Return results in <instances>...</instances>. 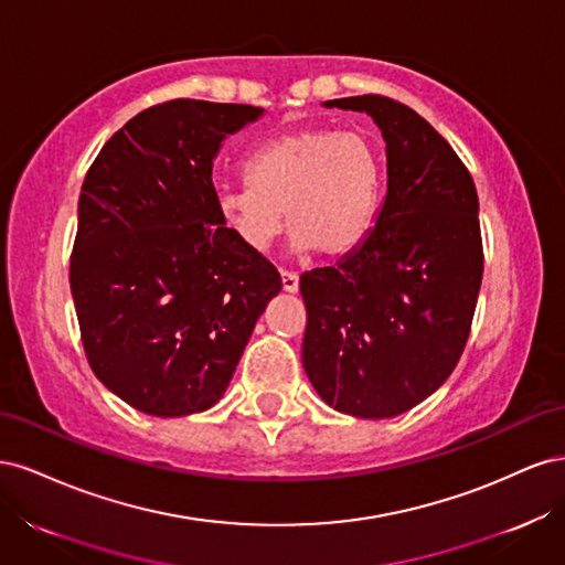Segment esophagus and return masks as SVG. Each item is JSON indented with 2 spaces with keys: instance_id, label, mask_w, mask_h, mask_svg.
<instances>
[{
  "instance_id": "obj_1",
  "label": "esophagus",
  "mask_w": 565,
  "mask_h": 565,
  "mask_svg": "<svg viewBox=\"0 0 565 565\" xmlns=\"http://www.w3.org/2000/svg\"><path fill=\"white\" fill-rule=\"evenodd\" d=\"M280 278H282V289L285 292H297L299 289V276L295 270H280Z\"/></svg>"
}]
</instances>
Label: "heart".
<instances>
[{
	"instance_id": "b5f03b06",
	"label": "heart",
	"mask_w": 565,
	"mask_h": 565,
	"mask_svg": "<svg viewBox=\"0 0 565 565\" xmlns=\"http://www.w3.org/2000/svg\"><path fill=\"white\" fill-rule=\"evenodd\" d=\"M245 179L216 195V210L237 241L268 247L285 210L299 249L337 256L353 249L374 224L382 158L361 131L299 129L254 148Z\"/></svg>"
}]
</instances>
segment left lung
<instances>
[{
  "label": "left lung",
  "instance_id": "obj_1",
  "mask_svg": "<svg viewBox=\"0 0 565 565\" xmlns=\"http://www.w3.org/2000/svg\"><path fill=\"white\" fill-rule=\"evenodd\" d=\"M328 108L367 113L386 141L377 224L337 266L303 273V370L344 415L407 413L467 347L483 280L478 195L465 162L422 115L363 94Z\"/></svg>",
  "mask_w": 565,
  "mask_h": 565
}]
</instances>
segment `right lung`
<instances>
[{"label": "right lung", "mask_w": 565, "mask_h": 565, "mask_svg": "<svg viewBox=\"0 0 565 565\" xmlns=\"http://www.w3.org/2000/svg\"><path fill=\"white\" fill-rule=\"evenodd\" d=\"M264 108L174 98L131 117L82 183L71 289L84 353L115 396L156 417L212 407L280 273L216 210L212 164Z\"/></svg>", "instance_id": "obj_1"}]
</instances>
